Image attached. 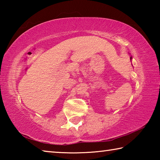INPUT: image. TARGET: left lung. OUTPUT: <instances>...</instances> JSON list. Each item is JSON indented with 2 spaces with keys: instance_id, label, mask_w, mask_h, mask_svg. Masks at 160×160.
<instances>
[{
  "instance_id": "obj_1",
  "label": "left lung",
  "mask_w": 160,
  "mask_h": 160,
  "mask_svg": "<svg viewBox=\"0 0 160 160\" xmlns=\"http://www.w3.org/2000/svg\"><path fill=\"white\" fill-rule=\"evenodd\" d=\"M131 59H132V57H131Z\"/></svg>"
}]
</instances>
